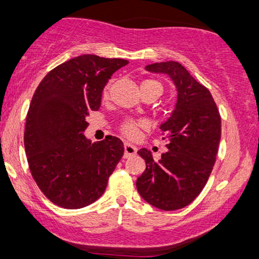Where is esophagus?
Instances as JSON below:
<instances>
[{"instance_id":"obj_1","label":"esophagus","mask_w":259,"mask_h":259,"mask_svg":"<svg viewBox=\"0 0 259 259\" xmlns=\"http://www.w3.org/2000/svg\"><path fill=\"white\" fill-rule=\"evenodd\" d=\"M137 152V148L131 143L126 142L124 143V157H131V156L136 155Z\"/></svg>"}]
</instances>
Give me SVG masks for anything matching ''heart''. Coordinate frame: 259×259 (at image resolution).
<instances>
[{"label":"heart","instance_id":"obj_1","mask_svg":"<svg viewBox=\"0 0 259 259\" xmlns=\"http://www.w3.org/2000/svg\"><path fill=\"white\" fill-rule=\"evenodd\" d=\"M145 86H152V88L158 89L159 92L162 94V85L159 84L158 81L152 80V79H148V80H144L142 82V84H140V88H145ZM109 88H110L109 84H108L104 88V91H103L104 97H107V96H108V92H109ZM144 126H145V122H143V121L128 120V121H126V122H123L122 131H123V133H126V135L131 137V138H136V137L138 136L140 127H144Z\"/></svg>","mask_w":259,"mask_h":259}]
</instances>
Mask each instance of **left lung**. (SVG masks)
Instances as JSON below:
<instances>
[{
    "instance_id": "left-lung-1",
    "label": "left lung",
    "mask_w": 259,
    "mask_h": 259,
    "mask_svg": "<svg viewBox=\"0 0 259 259\" xmlns=\"http://www.w3.org/2000/svg\"><path fill=\"white\" fill-rule=\"evenodd\" d=\"M145 69L170 78L177 102L159 126L167 152L155 161L148 149L138 150L146 169L137 179V190L149 204L171 211L192 203L205 186L221 140V116L210 91L179 62H156Z\"/></svg>"
}]
</instances>
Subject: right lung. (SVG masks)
Here are the masks:
<instances>
[{
  "mask_svg": "<svg viewBox=\"0 0 259 259\" xmlns=\"http://www.w3.org/2000/svg\"><path fill=\"white\" fill-rule=\"evenodd\" d=\"M128 61L80 55L44 76L32 97L25 127V151L40 191L56 205L80 209L104 193L123 155V143L108 136L92 143L86 117L101 107L110 76Z\"/></svg>",
  "mask_w": 259,
  "mask_h": 259,
  "instance_id": "add662e5",
  "label": "right lung"
}]
</instances>
